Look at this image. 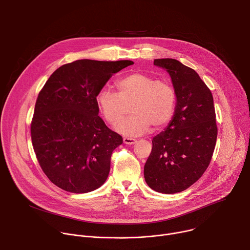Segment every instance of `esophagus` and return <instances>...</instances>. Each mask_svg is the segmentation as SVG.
Instances as JSON below:
<instances>
[{
  "mask_svg": "<svg viewBox=\"0 0 250 250\" xmlns=\"http://www.w3.org/2000/svg\"><path fill=\"white\" fill-rule=\"evenodd\" d=\"M136 142L135 138H130V137H124V144L125 145H133Z\"/></svg>",
  "mask_w": 250,
  "mask_h": 250,
  "instance_id": "1",
  "label": "esophagus"
}]
</instances>
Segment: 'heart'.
<instances>
[{"instance_id": "heart-1", "label": "heart", "mask_w": 250, "mask_h": 250, "mask_svg": "<svg viewBox=\"0 0 250 250\" xmlns=\"http://www.w3.org/2000/svg\"><path fill=\"white\" fill-rule=\"evenodd\" d=\"M117 92L103 89L97 95L98 109L104 119L117 125L126 111V103L133 101L134 113L117 126L126 136H137L146 132L151 125L155 127L166 125L173 118L176 108L174 88L164 80L133 72L122 77L116 84Z\"/></svg>"}]
</instances>
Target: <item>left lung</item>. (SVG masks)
<instances>
[{
  "label": "left lung",
  "instance_id": "obj_1",
  "mask_svg": "<svg viewBox=\"0 0 250 250\" xmlns=\"http://www.w3.org/2000/svg\"><path fill=\"white\" fill-rule=\"evenodd\" d=\"M170 74L177 97L173 120L154 136L145 179L156 192L175 194L198 181L216 146L218 126L212 95L196 71L176 59H155Z\"/></svg>",
  "mask_w": 250,
  "mask_h": 250
}]
</instances>
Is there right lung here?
<instances>
[{"label":"right lung","mask_w":250,"mask_h":250,"mask_svg":"<svg viewBox=\"0 0 250 250\" xmlns=\"http://www.w3.org/2000/svg\"><path fill=\"white\" fill-rule=\"evenodd\" d=\"M130 60L81 59L56 69L41 90L30 124L33 150L48 179L71 193H87L108 178L123 137L98 116L97 95Z\"/></svg>","instance_id":"1"}]
</instances>
